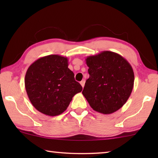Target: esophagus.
<instances>
[{
    "instance_id": "34e87169",
    "label": "esophagus",
    "mask_w": 158,
    "mask_h": 158,
    "mask_svg": "<svg viewBox=\"0 0 158 158\" xmlns=\"http://www.w3.org/2000/svg\"><path fill=\"white\" fill-rule=\"evenodd\" d=\"M80 84H81V86L84 88V85H85V81L84 80H83V81H81V82H80Z\"/></svg>"
}]
</instances>
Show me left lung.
Returning <instances> with one entry per match:
<instances>
[{"label":"left lung","mask_w":158,"mask_h":158,"mask_svg":"<svg viewBox=\"0 0 158 158\" xmlns=\"http://www.w3.org/2000/svg\"><path fill=\"white\" fill-rule=\"evenodd\" d=\"M89 78L82 94L91 108L103 114L118 110L130 98L135 81L133 69L118 53L104 51L85 58Z\"/></svg>","instance_id":"1"}]
</instances>
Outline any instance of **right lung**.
<instances>
[{
    "label": "right lung",
    "mask_w": 158,
    "mask_h": 158,
    "mask_svg": "<svg viewBox=\"0 0 158 158\" xmlns=\"http://www.w3.org/2000/svg\"><path fill=\"white\" fill-rule=\"evenodd\" d=\"M68 68V58L49 55L29 66L25 88L33 106L42 114L56 116L65 111L74 95L82 90Z\"/></svg>",
    "instance_id": "obj_1"
}]
</instances>
